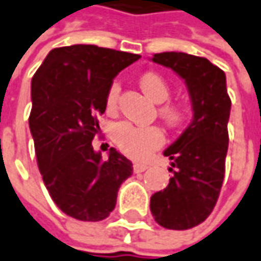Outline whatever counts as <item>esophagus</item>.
Returning <instances> with one entry per match:
<instances>
[{"label": "esophagus", "instance_id": "34e87169", "mask_svg": "<svg viewBox=\"0 0 261 261\" xmlns=\"http://www.w3.org/2000/svg\"><path fill=\"white\" fill-rule=\"evenodd\" d=\"M133 169H134L136 173H141V172L147 170L148 166L147 165H143V163H134V165H133Z\"/></svg>", "mask_w": 261, "mask_h": 261}]
</instances>
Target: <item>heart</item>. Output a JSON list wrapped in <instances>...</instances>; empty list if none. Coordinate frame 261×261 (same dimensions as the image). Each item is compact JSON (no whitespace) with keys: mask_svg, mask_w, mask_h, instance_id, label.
<instances>
[{"mask_svg":"<svg viewBox=\"0 0 261 261\" xmlns=\"http://www.w3.org/2000/svg\"><path fill=\"white\" fill-rule=\"evenodd\" d=\"M140 86L143 92L154 102H165L170 96V86L166 79L154 72L144 73L140 77ZM118 95L120 85L115 82L111 85L107 95L108 108L115 107ZM160 115L166 120V122L175 125L180 122L184 111L177 105H165L160 108ZM113 139L122 153L134 160L147 159L154 150H158L165 143V136L158 127H136L127 121H121L114 125Z\"/></svg>","mask_w":261,"mask_h":261,"instance_id":"heart-1","label":"heart"}]
</instances>
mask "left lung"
I'll use <instances>...</instances> for the list:
<instances>
[{"label":"left lung","instance_id":"8db88e82","mask_svg":"<svg viewBox=\"0 0 261 261\" xmlns=\"http://www.w3.org/2000/svg\"><path fill=\"white\" fill-rule=\"evenodd\" d=\"M151 60L184 79L193 118L163 151L173 176L150 198V211L165 228L189 229L210 217L224 180L231 111L225 73L208 59L180 51L156 53Z\"/></svg>","mask_w":261,"mask_h":261}]
</instances>
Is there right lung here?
Listing matches in <instances>:
<instances>
[{
  "label": "right lung",
  "instance_id": "1",
  "mask_svg": "<svg viewBox=\"0 0 261 261\" xmlns=\"http://www.w3.org/2000/svg\"><path fill=\"white\" fill-rule=\"evenodd\" d=\"M140 55L73 44L50 50L32 79L29 125L46 189L60 211L79 221L105 220L133 163L114 147L95 151L96 115L105 113L113 79Z\"/></svg>",
  "mask_w": 261,
  "mask_h": 261
}]
</instances>
